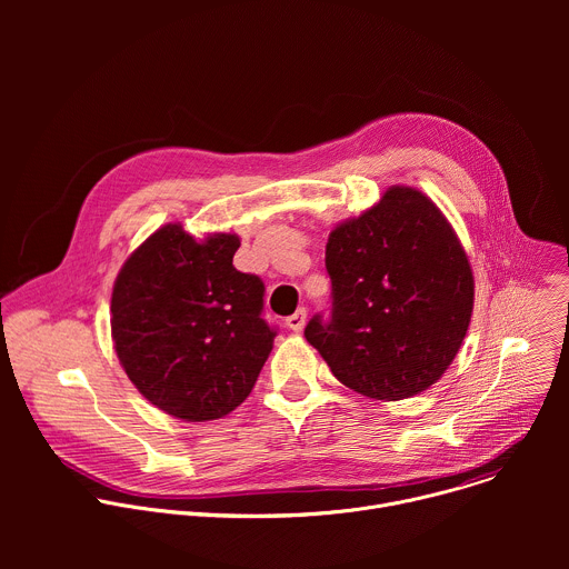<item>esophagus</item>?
Listing matches in <instances>:
<instances>
[{
	"mask_svg": "<svg viewBox=\"0 0 569 569\" xmlns=\"http://www.w3.org/2000/svg\"><path fill=\"white\" fill-rule=\"evenodd\" d=\"M286 323H288L290 331L301 333L303 327H306V308H299L297 312H292V315L286 319Z\"/></svg>",
	"mask_w": 569,
	"mask_h": 569,
	"instance_id": "1",
	"label": "esophagus"
}]
</instances>
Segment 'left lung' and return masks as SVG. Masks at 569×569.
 <instances>
[{"label":"left lung","mask_w":569,"mask_h":569,"mask_svg":"<svg viewBox=\"0 0 569 569\" xmlns=\"http://www.w3.org/2000/svg\"><path fill=\"white\" fill-rule=\"evenodd\" d=\"M331 317L306 340L349 389L402 400L435 385L466 338L475 281L439 207L412 187L340 222L327 242Z\"/></svg>","instance_id":"left-lung-1"}]
</instances>
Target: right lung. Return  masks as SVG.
Here are the masks:
<instances>
[{
    "label": "right lung",
    "mask_w": 569,
    "mask_h": 569,
    "mask_svg": "<svg viewBox=\"0 0 569 569\" xmlns=\"http://www.w3.org/2000/svg\"><path fill=\"white\" fill-rule=\"evenodd\" d=\"M236 233L198 240L180 222L148 236L112 290V340L132 385L182 421H213L246 400L272 351L263 281L238 272Z\"/></svg>",
    "instance_id": "obj_1"
}]
</instances>
